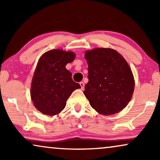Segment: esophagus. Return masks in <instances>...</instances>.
I'll list each match as a JSON object with an SVG mask.
<instances>
[{
    "label": "esophagus",
    "mask_w": 160,
    "mask_h": 160,
    "mask_svg": "<svg viewBox=\"0 0 160 160\" xmlns=\"http://www.w3.org/2000/svg\"><path fill=\"white\" fill-rule=\"evenodd\" d=\"M79 84H80V86H81V89H84V83L83 82H81L79 83Z\"/></svg>",
    "instance_id": "obj_1"
}]
</instances>
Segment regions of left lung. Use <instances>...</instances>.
Instances as JSON below:
<instances>
[{
	"mask_svg": "<svg viewBox=\"0 0 160 160\" xmlns=\"http://www.w3.org/2000/svg\"><path fill=\"white\" fill-rule=\"evenodd\" d=\"M84 55L89 82L84 94L90 106L102 115L121 111L134 92V77L128 63L119 52L109 48H96Z\"/></svg>",
	"mask_w": 160,
	"mask_h": 160,
	"instance_id": "1",
	"label": "left lung"
}]
</instances>
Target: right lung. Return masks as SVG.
<instances>
[{
  "label": "right lung",
  "mask_w": 160,
  "mask_h": 160,
  "mask_svg": "<svg viewBox=\"0 0 160 160\" xmlns=\"http://www.w3.org/2000/svg\"><path fill=\"white\" fill-rule=\"evenodd\" d=\"M75 58L73 52L53 49L42 54L38 60L32 79L30 96L35 107L43 114L54 116L60 113L72 92L81 88L65 68Z\"/></svg>",
  "instance_id": "right-lung-1"
}]
</instances>
